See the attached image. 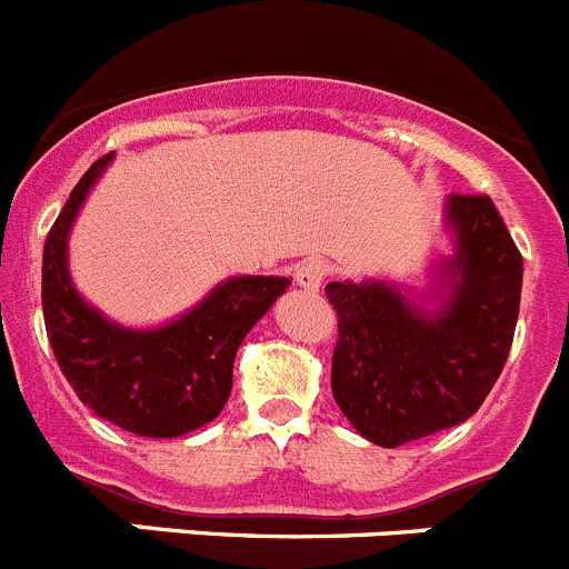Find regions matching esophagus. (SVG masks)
Wrapping results in <instances>:
<instances>
[{"label": "esophagus", "mask_w": 569, "mask_h": 569, "mask_svg": "<svg viewBox=\"0 0 569 569\" xmlns=\"http://www.w3.org/2000/svg\"><path fill=\"white\" fill-rule=\"evenodd\" d=\"M326 274H329V263H326V260H320V258L303 260V263L295 269L297 286H300V289H306V291L320 289L322 280H326Z\"/></svg>", "instance_id": "esophagus-1"}]
</instances>
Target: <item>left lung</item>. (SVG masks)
<instances>
[{
	"label": "left lung",
	"mask_w": 569,
	"mask_h": 569,
	"mask_svg": "<svg viewBox=\"0 0 569 569\" xmlns=\"http://www.w3.org/2000/svg\"><path fill=\"white\" fill-rule=\"evenodd\" d=\"M450 254L428 289L335 280L326 297L340 340L331 393L355 431L380 448L453 428L499 380L521 300V254L488 196L445 201Z\"/></svg>",
	"instance_id": "left-lung-1"
}]
</instances>
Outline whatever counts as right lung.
I'll use <instances>...</instances> for the list:
<instances>
[{
  "label": "right lung",
  "mask_w": 569,
  "mask_h": 569,
  "mask_svg": "<svg viewBox=\"0 0 569 569\" xmlns=\"http://www.w3.org/2000/svg\"><path fill=\"white\" fill-rule=\"evenodd\" d=\"M110 161L112 156L99 158L81 176L44 240V329L61 373L90 411L138 437H183L223 411L240 342L291 280L229 278L152 329L110 320L81 297L68 263L70 229Z\"/></svg>",
  "instance_id": "1"
}]
</instances>
